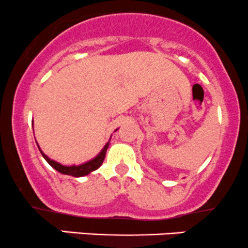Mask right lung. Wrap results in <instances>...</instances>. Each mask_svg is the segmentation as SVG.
Returning <instances> with one entry per match:
<instances>
[{
  "instance_id": "add662e5",
  "label": "right lung",
  "mask_w": 248,
  "mask_h": 248,
  "mask_svg": "<svg viewBox=\"0 0 248 248\" xmlns=\"http://www.w3.org/2000/svg\"><path fill=\"white\" fill-rule=\"evenodd\" d=\"M108 146H109V141H108L107 143H106L105 147L102 148V151L100 152L99 154L96 155V156L94 157V159L89 160L88 162H84L82 165H78V166H63L61 164H59V162L54 161V160L49 159V157L43 153L42 151H41V148L39 147L41 154H42V156L45 157L46 161L48 162L49 165L51 166V167L54 168V170H56L58 172H60L61 174H66V175H72V176H75V178H80V176H84V175H88L89 173H92L93 170H96L97 168L100 167V166L102 165L103 160H105V156H106V152H107V148Z\"/></svg>"
}]
</instances>
